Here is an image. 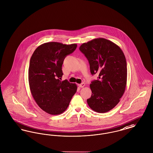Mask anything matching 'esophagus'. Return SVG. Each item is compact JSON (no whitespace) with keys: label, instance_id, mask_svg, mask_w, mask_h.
<instances>
[{"label":"esophagus","instance_id":"obj_1","mask_svg":"<svg viewBox=\"0 0 153 153\" xmlns=\"http://www.w3.org/2000/svg\"><path fill=\"white\" fill-rule=\"evenodd\" d=\"M78 85H79V86L80 88H83V87L85 86V84L84 83H82Z\"/></svg>","mask_w":153,"mask_h":153}]
</instances>
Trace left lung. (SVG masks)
<instances>
[{"label":"left lung","mask_w":153,"mask_h":153,"mask_svg":"<svg viewBox=\"0 0 153 153\" xmlns=\"http://www.w3.org/2000/svg\"><path fill=\"white\" fill-rule=\"evenodd\" d=\"M79 50L88 59L92 75L91 97L88 104L93 111L108 112L120 101L126 86L127 64L121 49L111 41L96 38L82 44Z\"/></svg>","instance_id":"obj_1"}]
</instances>
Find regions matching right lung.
I'll use <instances>...</instances> for the list:
<instances>
[{
  "instance_id": "1",
  "label": "right lung",
  "mask_w": 153,
  "mask_h": 153,
  "mask_svg": "<svg viewBox=\"0 0 153 153\" xmlns=\"http://www.w3.org/2000/svg\"><path fill=\"white\" fill-rule=\"evenodd\" d=\"M77 47L51 42L42 44L31 56L28 81L32 96L42 110L59 115L68 108L77 90L75 83L61 81L62 65L65 57Z\"/></svg>"
}]
</instances>
